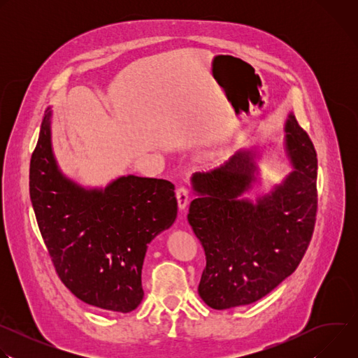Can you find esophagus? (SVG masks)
Wrapping results in <instances>:
<instances>
[{"label": "esophagus", "instance_id": "1", "mask_svg": "<svg viewBox=\"0 0 358 358\" xmlns=\"http://www.w3.org/2000/svg\"><path fill=\"white\" fill-rule=\"evenodd\" d=\"M176 196H177V202H178V208H180L181 211L185 210L187 203H188V201H189V196H191L189 189H188L187 187H178V188H177V192H176Z\"/></svg>", "mask_w": 358, "mask_h": 358}]
</instances>
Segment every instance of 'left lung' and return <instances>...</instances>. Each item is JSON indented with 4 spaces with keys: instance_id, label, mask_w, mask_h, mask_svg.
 Instances as JSON below:
<instances>
[{
    "instance_id": "obj_1",
    "label": "left lung",
    "mask_w": 358,
    "mask_h": 358,
    "mask_svg": "<svg viewBox=\"0 0 358 358\" xmlns=\"http://www.w3.org/2000/svg\"><path fill=\"white\" fill-rule=\"evenodd\" d=\"M293 171L271 194L241 198L257 181L255 151L242 150L224 166L192 177L198 198L188 222L206 250L198 293L225 310L266 296L290 276L308 249L317 213V155L293 113L285 123Z\"/></svg>"
}]
</instances>
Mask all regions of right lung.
Returning a JSON list of instances; mask_svg holds the SVG:
<instances>
[{
    "mask_svg": "<svg viewBox=\"0 0 358 358\" xmlns=\"http://www.w3.org/2000/svg\"><path fill=\"white\" fill-rule=\"evenodd\" d=\"M36 222L62 283L82 301L117 313L143 300L147 245L177 218L174 185L127 176L86 189L58 169L46 112L29 164Z\"/></svg>",
    "mask_w": 358,
    "mask_h": 358,
    "instance_id": "add662e5",
    "label": "right lung"
}]
</instances>
